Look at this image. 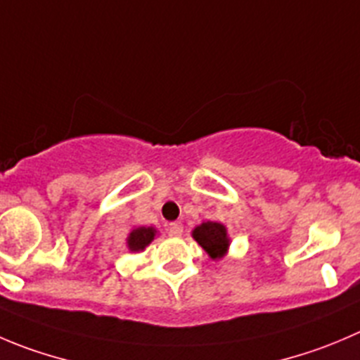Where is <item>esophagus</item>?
Wrapping results in <instances>:
<instances>
[{
  "mask_svg": "<svg viewBox=\"0 0 360 360\" xmlns=\"http://www.w3.org/2000/svg\"><path fill=\"white\" fill-rule=\"evenodd\" d=\"M169 233L173 235V237H180V235L184 233L182 222H171V224H169Z\"/></svg>",
  "mask_w": 360,
  "mask_h": 360,
  "instance_id": "esophagus-1",
  "label": "esophagus"
}]
</instances>
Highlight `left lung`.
<instances>
[{
  "label": "left lung",
  "mask_w": 360,
  "mask_h": 360,
  "mask_svg": "<svg viewBox=\"0 0 360 360\" xmlns=\"http://www.w3.org/2000/svg\"><path fill=\"white\" fill-rule=\"evenodd\" d=\"M193 237L208 252L212 259L222 258L229 245L226 228L219 222H203V224L194 229Z\"/></svg>",
  "instance_id": "8db88e82"
}]
</instances>
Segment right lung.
Wrapping results in <instances>:
<instances>
[{"instance_id":"1","label":"right lung","mask_w":360,"mask_h":360,"mask_svg":"<svg viewBox=\"0 0 360 360\" xmlns=\"http://www.w3.org/2000/svg\"><path fill=\"white\" fill-rule=\"evenodd\" d=\"M153 237H155V229L141 226V228L132 229L129 238H127V244H129L131 251H143L153 240Z\"/></svg>"}]
</instances>
